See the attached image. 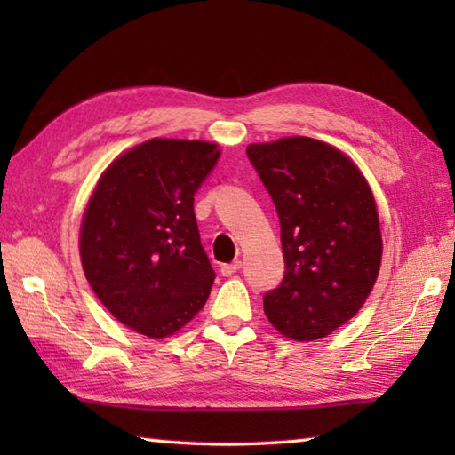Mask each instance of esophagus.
I'll use <instances>...</instances> for the list:
<instances>
[{
  "label": "esophagus",
  "mask_w": 455,
  "mask_h": 455,
  "mask_svg": "<svg viewBox=\"0 0 455 455\" xmlns=\"http://www.w3.org/2000/svg\"><path fill=\"white\" fill-rule=\"evenodd\" d=\"M240 267H243V262H240V259H236V262H233V264H225V266H220V274L225 275V277H228V275L236 274Z\"/></svg>",
  "instance_id": "esophagus-1"
}]
</instances>
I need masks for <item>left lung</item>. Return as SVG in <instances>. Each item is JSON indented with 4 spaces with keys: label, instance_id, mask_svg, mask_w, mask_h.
Segmentation results:
<instances>
[{
    "label": "left lung",
    "instance_id": "8db88e82",
    "mask_svg": "<svg viewBox=\"0 0 455 455\" xmlns=\"http://www.w3.org/2000/svg\"><path fill=\"white\" fill-rule=\"evenodd\" d=\"M282 227L285 274L264 295L279 332L311 342L357 313L381 266V233L373 193L340 150L308 137L250 144Z\"/></svg>",
    "mask_w": 455,
    "mask_h": 455
}]
</instances>
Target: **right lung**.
I'll use <instances>...</instances> for the list:
<instances>
[{"label":"right lung","mask_w":455,"mask_h":455,"mask_svg":"<svg viewBox=\"0 0 455 455\" xmlns=\"http://www.w3.org/2000/svg\"><path fill=\"white\" fill-rule=\"evenodd\" d=\"M219 154L201 140L142 142L103 172L85 207L84 274L117 321L148 338L188 324L215 282L193 196Z\"/></svg>","instance_id":"obj_1"}]
</instances>
